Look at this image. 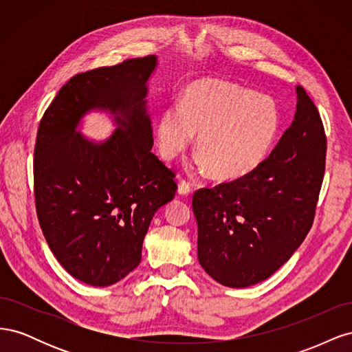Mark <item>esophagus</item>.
<instances>
[{"mask_svg": "<svg viewBox=\"0 0 352 352\" xmlns=\"http://www.w3.org/2000/svg\"><path fill=\"white\" fill-rule=\"evenodd\" d=\"M177 192L180 195H189L190 192H192V186H190L189 182H186V180H180L179 186H177Z\"/></svg>", "mask_w": 352, "mask_h": 352, "instance_id": "obj_1", "label": "esophagus"}]
</instances>
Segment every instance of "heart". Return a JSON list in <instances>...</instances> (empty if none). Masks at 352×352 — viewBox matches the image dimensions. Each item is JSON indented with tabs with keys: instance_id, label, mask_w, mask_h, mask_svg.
<instances>
[{
	"instance_id": "b5f03b06",
	"label": "heart",
	"mask_w": 352,
	"mask_h": 352,
	"mask_svg": "<svg viewBox=\"0 0 352 352\" xmlns=\"http://www.w3.org/2000/svg\"><path fill=\"white\" fill-rule=\"evenodd\" d=\"M280 129L279 105L258 94L219 79H198L184 89L157 122L160 154L173 160L197 136L198 166L219 180L252 173L267 158Z\"/></svg>"
}]
</instances>
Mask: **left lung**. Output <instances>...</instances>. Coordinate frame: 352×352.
Returning a JSON list of instances; mask_svg holds the SVG:
<instances>
[{
    "instance_id": "obj_1",
    "label": "left lung",
    "mask_w": 352,
    "mask_h": 352,
    "mask_svg": "<svg viewBox=\"0 0 352 352\" xmlns=\"http://www.w3.org/2000/svg\"><path fill=\"white\" fill-rule=\"evenodd\" d=\"M296 113L252 173L192 197L198 260L216 282L247 287L278 270L310 232L326 164L318 110L296 87Z\"/></svg>"
}]
</instances>
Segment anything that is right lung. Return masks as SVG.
<instances>
[{
	"mask_svg": "<svg viewBox=\"0 0 352 352\" xmlns=\"http://www.w3.org/2000/svg\"><path fill=\"white\" fill-rule=\"evenodd\" d=\"M155 65V56H145L74 74L39 122V226L58 263L88 285H113L141 263L155 211L176 194L175 172L151 153L144 98ZM92 108L120 114V127L102 144L76 133L80 117Z\"/></svg>",
	"mask_w": 352,
	"mask_h": 352,
	"instance_id": "add662e5",
	"label": "right lung"
}]
</instances>
